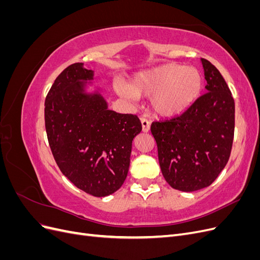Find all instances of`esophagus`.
Segmentation results:
<instances>
[{
	"label": "esophagus",
	"mask_w": 260,
	"mask_h": 260,
	"mask_svg": "<svg viewBox=\"0 0 260 260\" xmlns=\"http://www.w3.org/2000/svg\"><path fill=\"white\" fill-rule=\"evenodd\" d=\"M141 123H142V131L144 133L148 132L149 129H151V122H149L147 119H145V118H142V119H141Z\"/></svg>",
	"instance_id": "obj_1"
}]
</instances>
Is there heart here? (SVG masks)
I'll return each mask as SVG.
<instances>
[{"label": "heart", "mask_w": 260, "mask_h": 260, "mask_svg": "<svg viewBox=\"0 0 260 260\" xmlns=\"http://www.w3.org/2000/svg\"><path fill=\"white\" fill-rule=\"evenodd\" d=\"M115 90L131 100L151 96L149 105L160 117H175L185 112L199 98L203 86L200 70L192 66L165 64L136 74L130 83L115 82Z\"/></svg>", "instance_id": "b5f03b06"}]
</instances>
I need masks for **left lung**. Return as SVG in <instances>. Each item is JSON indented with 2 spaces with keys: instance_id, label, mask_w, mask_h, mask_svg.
Segmentation results:
<instances>
[{
  "instance_id": "8db88e82",
  "label": "left lung",
  "mask_w": 260,
  "mask_h": 260,
  "mask_svg": "<svg viewBox=\"0 0 260 260\" xmlns=\"http://www.w3.org/2000/svg\"><path fill=\"white\" fill-rule=\"evenodd\" d=\"M206 93L182 115L153 122L161 174L179 191L210 185L229 160L234 136V100L219 70L201 58Z\"/></svg>"
}]
</instances>
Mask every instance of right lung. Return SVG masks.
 <instances>
[{
  "instance_id": "obj_1",
  "label": "right lung",
  "mask_w": 260,
  "mask_h": 260,
  "mask_svg": "<svg viewBox=\"0 0 260 260\" xmlns=\"http://www.w3.org/2000/svg\"><path fill=\"white\" fill-rule=\"evenodd\" d=\"M94 72L75 62L55 79L45 99L49 144L70 182L96 198L115 193L130 166L132 141L142 130L135 115L108 109Z\"/></svg>"
}]
</instances>
